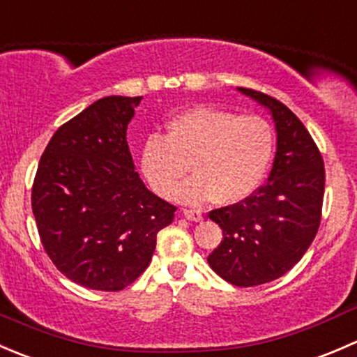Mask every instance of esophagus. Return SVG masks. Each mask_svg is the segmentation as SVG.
<instances>
[{
    "instance_id": "obj_1",
    "label": "esophagus",
    "mask_w": 357,
    "mask_h": 357,
    "mask_svg": "<svg viewBox=\"0 0 357 357\" xmlns=\"http://www.w3.org/2000/svg\"><path fill=\"white\" fill-rule=\"evenodd\" d=\"M183 215H185L188 221H193V222H200L202 219H204L202 212L195 211V208H183Z\"/></svg>"
}]
</instances>
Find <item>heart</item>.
Returning <instances> with one entry per match:
<instances>
[{"instance_id": "b5f03b06", "label": "heart", "mask_w": 357, "mask_h": 357, "mask_svg": "<svg viewBox=\"0 0 357 357\" xmlns=\"http://www.w3.org/2000/svg\"><path fill=\"white\" fill-rule=\"evenodd\" d=\"M275 150V135L259 115L193 107L167 122V135H152L142 146L143 176L167 195L192 165L196 176L176 187L171 199L202 204H238L257 190Z\"/></svg>"}]
</instances>
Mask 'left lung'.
Here are the masks:
<instances>
[{
	"label": "left lung",
	"instance_id": "8db88e82",
	"mask_svg": "<svg viewBox=\"0 0 357 357\" xmlns=\"http://www.w3.org/2000/svg\"><path fill=\"white\" fill-rule=\"evenodd\" d=\"M264 107L276 129V155L266 185L238 204L212 211L222 240L208 266L236 287L273 282L302 259L318 233L325 193L321 153L297 115L282 102L238 88Z\"/></svg>",
	"mask_w": 357,
	"mask_h": 357
}]
</instances>
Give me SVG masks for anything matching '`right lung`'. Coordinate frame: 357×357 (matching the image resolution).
<instances>
[{
	"mask_svg": "<svg viewBox=\"0 0 357 357\" xmlns=\"http://www.w3.org/2000/svg\"><path fill=\"white\" fill-rule=\"evenodd\" d=\"M143 96H105L56 129L32 186V212L46 254L62 275L117 291L152 261L157 233L176 207L135 171L126 131Z\"/></svg>",
	"mask_w": 357,
	"mask_h": 357,
	"instance_id": "right-lung-1",
	"label": "right lung"
}]
</instances>
